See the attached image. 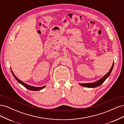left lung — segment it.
<instances>
[{"label": "left lung", "mask_w": 124, "mask_h": 124, "mask_svg": "<svg viewBox=\"0 0 124 124\" xmlns=\"http://www.w3.org/2000/svg\"><path fill=\"white\" fill-rule=\"evenodd\" d=\"M113 66H114V63H113V65H112V66L111 67V68L109 70V71H108V72L107 74L105 75L103 78H100V79L98 81L93 82V83H81V84L79 83V84L82 86H84V87H88V88H93V87H98V86L103 84V83L105 81V80H106L107 78L109 77L110 74L112 72V69L113 68Z\"/></svg>", "instance_id": "1"}]
</instances>
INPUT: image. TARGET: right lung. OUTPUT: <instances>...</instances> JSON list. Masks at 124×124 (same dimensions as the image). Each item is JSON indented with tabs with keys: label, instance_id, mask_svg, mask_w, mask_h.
Here are the masks:
<instances>
[{
	"label": "right lung",
	"instance_id": "right-lung-1",
	"mask_svg": "<svg viewBox=\"0 0 124 124\" xmlns=\"http://www.w3.org/2000/svg\"><path fill=\"white\" fill-rule=\"evenodd\" d=\"M11 72H12V74L13 75L14 77L15 78H16V81H17V82H18V83H20L22 85L24 86L25 88H27V89H29V90H31V91H40V90H41L42 89H43V88H44L45 86H42V87H35V86H31V85H28V84H26V83H24L23 82H22V81H21L20 80L18 79V78L14 74V73L13 72V71H12V70H11Z\"/></svg>",
	"mask_w": 124,
	"mask_h": 124
}]
</instances>
